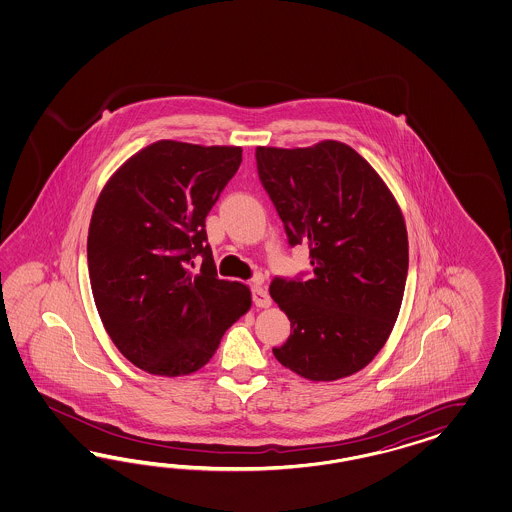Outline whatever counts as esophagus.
Listing matches in <instances>:
<instances>
[{
  "mask_svg": "<svg viewBox=\"0 0 512 512\" xmlns=\"http://www.w3.org/2000/svg\"><path fill=\"white\" fill-rule=\"evenodd\" d=\"M261 281L263 279L257 278L255 283H253V302H255L257 308H270L272 306V298L264 291Z\"/></svg>",
  "mask_w": 512,
  "mask_h": 512,
  "instance_id": "1",
  "label": "esophagus"
}]
</instances>
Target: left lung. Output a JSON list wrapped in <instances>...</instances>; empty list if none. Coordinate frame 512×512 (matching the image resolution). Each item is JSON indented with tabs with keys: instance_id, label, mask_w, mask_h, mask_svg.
Masks as SVG:
<instances>
[{
	"instance_id": "left-lung-1",
	"label": "left lung",
	"mask_w": 512,
	"mask_h": 512,
	"mask_svg": "<svg viewBox=\"0 0 512 512\" xmlns=\"http://www.w3.org/2000/svg\"><path fill=\"white\" fill-rule=\"evenodd\" d=\"M255 157L289 244L308 242L313 266L308 281L270 285L291 321L274 357L313 383L360 372L402 308L409 268L402 208L372 165L340 140L257 146Z\"/></svg>"
}]
</instances>
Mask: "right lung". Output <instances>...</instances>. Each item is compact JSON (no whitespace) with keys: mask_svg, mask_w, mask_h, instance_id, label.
<instances>
[{"mask_svg":"<svg viewBox=\"0 0 512 512\" xmlns=\"http://www.w3.org/2000/svg\"><path fill=\"white\" fill-rule=\"evenodd\" d=\"M240 163V146L157 140L97 197L88 229L93 300L112 343L142 372L201 370L251 308L248 285L217 279L206 242V216Z\"/></svg>","mask_w":512,"mask_h":512,"instance_id":"obj_1","label":"right lung"}]
</instances>
